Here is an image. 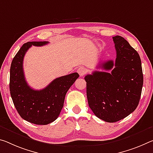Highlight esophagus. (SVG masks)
Instances as JSON below:
<instances>
[{"instance_id": "obj_1", "label": "esophagus", "mask_w": 153, "mask_h": 153, "mask_svg": "<svg viewBox=\"0 0 153 153\" xmlns=\"http://www.w3.org/2000/svg\"><path fill=\"white\" fill-rule=\"evenodd\" d=\"M77 71L80 76H84L86 74V69L84 67H80L77 69Z\"/></svg>"}]
</instances>
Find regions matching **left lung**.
I'll return each instance as SVG.
<instances>
[{
	"label": "left lung",
	"instance_id": "left-lung-1",
	"mask_svg": "<svg viewBox=\"0 0 153 153\" xmlns=\"http://www.w3.org/2000/svg\"><path fill=\"white\" fill-rule=\"evenodd\" d=\"M116 51L115 62L99 64L108 71H94L84 77L88 105L97 117L115 123L129 116L137 107L143 86L139 54L127 40L113 37Z\"/></svg>",
	"mask_w": 153,
	"mask_h": 153
}]
</instances>
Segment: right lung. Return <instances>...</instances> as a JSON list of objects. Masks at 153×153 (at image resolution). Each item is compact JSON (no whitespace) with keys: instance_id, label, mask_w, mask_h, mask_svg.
Here are the masks:
<instances>
[{"instance_id":"obj_1","label":"right lung","mask_w":153,"mask_h":153,"mask_svg":"<svg viewBox=\"0 0 153 153\" xmlns=\"http://www.w3.org/2000/svg\"><path fill=\"white\" fill-rule=\"evenodd\" d=\"M48 43H24L14 56L10 68L9 89L14 106L23 119L35 125H48L59 117L67 92L79 77L77 73H73L58 77L39 91L28 86L23 70L24 56L32 45L43 46Z\"/></svg>"}]
</instances>
